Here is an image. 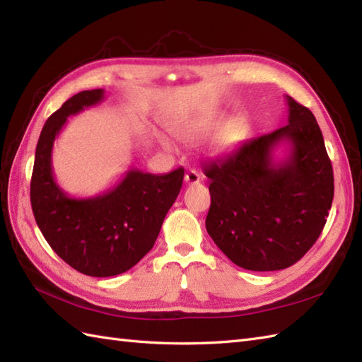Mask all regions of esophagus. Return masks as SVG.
I'll return each mask as SVG.
<instances>
[{"instance_id": "esophagus-1", "label": "esophagus", "mask_w": 362, "mask_h": 362, "mask_svg": "<svg viewBox=\"0 0 362 362\" xmlns=\"http://www.w3.org/2000/svg\"><path fill=\"white\" fill-rule=\"evenodd\" d=\"M201 174H199L196 169H189V171L185 174V183H188V185H194V183H199L201 182Z\"/></svg>"}]
</instances>
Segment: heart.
<instances>
[{"mask_svg":"<svg viewBox=\"0 0 362 362\" xmlns=\"http://www.w3.org/2000/svg\"><path fill=\"white\" fill-rule=\"evenodd\" d=\"M224 115L218 112L196 113L191 117L177 121L173 126V134L182 141H199L204 140L224 122ZM219 129V128H218ZM249 135V122L244 117H235L227 121L214 135L213 148L218 151L230 149L243 143Z\"/></svg>","mask_w":362,"mask_h":362,"instance_id":"1","label":"heart"}]
</instances>
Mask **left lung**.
<instances>
[{
  "mask_svg": "<svg viewBox=\"0 0 362 362\" xmlns=\"http://www.w3.org/2000/svg\"><path fill=\"white\" fill-rule=\"evenodd\" d=\"M288 124L245 141L204 166L211 204L205 227L214 244L247 271H280L302 258L325 227L334 196L333 166L310 109L286 96ZM291 144L274 164L272 151Z\"/></svg>",
  "mask_w": 362,
  "mask_h": 362,
  "instance_id": "8db88e82",
  "label": "left lung"
}]
</instances>
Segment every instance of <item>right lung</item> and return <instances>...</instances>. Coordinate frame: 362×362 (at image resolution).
I'll list each match as a JSON object with an SVG mask.
<instances>
[{
	"label": "right lung",
	"instance_id": "1",
	"mask_svg": "<svg viewBox=\"0 0 362 362\" xmlns=\"http://www.w3.org/2000/svg\"><path fill=\"white\" fill-rule=\"evenodd\" d=\"M103 99V88L81 91L46 119L30 179V205L45 240L66 264L90 276L126 272L153 247L185 174L183 168L168 174L130 169L101 196H68L52 175L54 140L68 117Z\"/></svg>",
	"mask_w": 362,
	"mask_h": 362
}]
</instances>
